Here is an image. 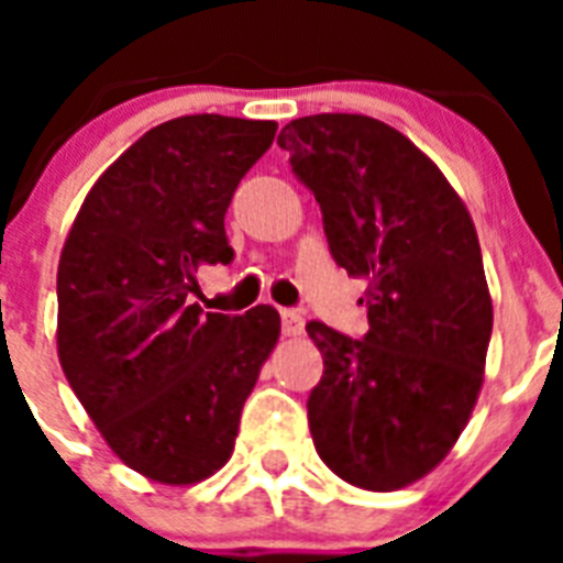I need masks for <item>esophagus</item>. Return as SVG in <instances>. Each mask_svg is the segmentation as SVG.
Here are the masks:
<instances>
[{"label":"esophagus","mask_w":563,"mask_h":563,"mask_svg":"<svg viewBox=\"0 0 563 563\" xmlns=\"http://www.w3.org/2000/svg\"><path fill=\"white\" fill-rule=\"evenodd\" d=\"M282 332L290 338L301 335L305 332V316L298 310H282Z\"/></svg>","instance_id":"esophagus-1"}]
</instances>
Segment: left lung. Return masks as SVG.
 <instances>
[{"label":"left lung","instance_id":"obj_1","mask_svg":"<svg viewBox=\"0 0 563 563\" xmlns=\"http://www.w3.org/2000/svg\"><path fill=\"white\" fill-rule=\"evenodd\" d=\"M278 146L321 208L335 265L369 285L363 338L307 324L324 355L312 442L341 479L397 490L449 454L482 389L494 307L474 222L440 168L375 118H298Z\"/></svg>","mask_w":563,"mask_h":563}]
</instances>
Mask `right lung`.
Instances as JSON below:
<instances>
[{"instance_id":"right-lung-1","label":"right lung","mask_w":563,"mask_h":563,"mask_svg":"<svg viewBox=\"0 0 563 563\" xmlns=\"http://www.w3.org/2000/svg\"><path fill=\"white\" fill-rule=\"evenodd\" d=\"M273 121L183 114L148 129L87 194L58 262V357L109 449L191 485L220 471L282 321L191 305L202 265H231L225 211Z\"/></svg>"}]
</instances>
